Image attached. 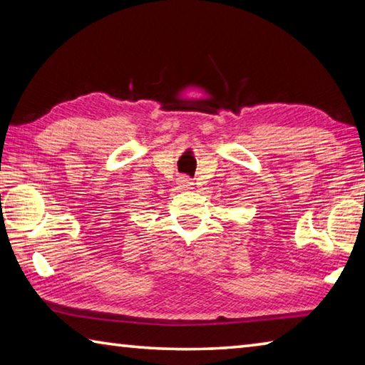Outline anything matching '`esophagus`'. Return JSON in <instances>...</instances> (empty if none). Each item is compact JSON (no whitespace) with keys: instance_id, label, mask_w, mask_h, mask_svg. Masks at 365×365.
<instances>
[{"instance_id":"obj_1","label":"esophagus","mask_w":365,"mask_h":365,"mask_svg":"<svg viewBox=\"0 0 365 365\" xmlns=\"http://www.w3.org/2000/svg\"><path fill=\"white\" fill-rule=\"evenodd\" d=\"M177 185H178V188H182V190L193 188V182H191V178H188V177H180V178H178Z\"/></svg>"}]
</instances>
